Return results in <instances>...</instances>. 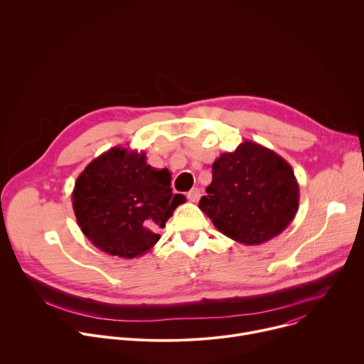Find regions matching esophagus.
Here are the masks:
<instances>
[{
    "instance_id": "esophagus-1",
    "label": "esophagus",
    "mask_w": 364,
    "mask_h": 364,
    "mask_svg": "<svg viewBox=\"0 0 364 364\" xmlns=\"http://www.w3.org/2000/svg\"><path fill=\"white\" fill-rule=\"evenodd\" d=\"M200 196H201L200 188H191V190L187 193V198H188L190 201H198Z\"/></svg>"
}]
</instances>
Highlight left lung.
<instances>
[{
    "label": "left lung",
    "mask_w": 364,
    "mask_h": 364,
    "mask_svg": "<svg viewBox=\"0 0 364 364\" xmlns=\"http://www.w3.org/2000/svg\"><path fill=\"white\" fill-rule=\"evenodd\" d=\"M198 207L215 228L242 245H261L287 229L298 212L299 186L292 167L253 141L223 152Z\"/></svg>",
    "instance_id": "8db88e82"
}]
</instances>
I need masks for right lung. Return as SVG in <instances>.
<instances>
[{
    "instance_id": "add662e5",
    "label": "right lung",
    "mask_w": 364,
    "mask_h": 364,
    "mask_svg": "<svg viewBox=\"0 0 364 364\" xmlns=\"http://www.w3.org/2000/svg\"><path fill=\"white\" fill-rule=\"evenodd\" d=\"M186 201L171 174L146 164L145 152L114 146L80 173L72 193L83 235L102 252L139 257L160 240L159 230Z\"/></svg>"
}]
</instances>
